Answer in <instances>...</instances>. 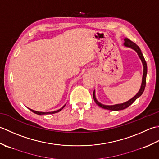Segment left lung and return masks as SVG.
<instances>
[{"label": "left lung", "instance_id": "left-lung-1", "mask_svg": "<svg viewBox=\"0 0 159 159\" xmlns=\"http://www.w3.org/2000/svg\"><path fill=\"white\" fill-rule=\"evenodd\" d=\"M124 46L126 47H129L131 48L132 49L134 50L137 53L138 56L140 58L142 64H143V77H142V82H141V88L139 89V92L136 94V95L133 97V98H131L130 99H129L128 101L125 102L124 103H118V104H115V105H104L102 104L100 102H99L98 100L96 99L95 97V90H94L93 92V99L95 100V103L98 104L99 106L101 107L102 108H104L106 110H110V111H121V110H124L126 108H128V106H130L132 103H133L136 99L139 98L142 94H143L144 90H145V84H146V76H147V70H148V68H147V64L146 61L145 60V58L143 56V54L141 53V51L140 49V48L139 47L133 42H132L130 40H129L128 38H124Z\"/></svg>", "mask_w": 159, "mask_h": 159}]
</instances>
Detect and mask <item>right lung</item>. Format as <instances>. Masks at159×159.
Segmentation results:
<instances>
[{"instance_id": "obj_1", "label": "right lung", "mask_w": 159, "mask_h": 159, "mask_svg": "<svg viewBox=\"0 0 159 159\" xmlns=\"http://www.w3.org/2000/svg\"><path fill=\"white\" fill-rule=\"evenodd\" d=\"M65 106H66V104L64 105V106L61 107V108L60 109L57 110V111H53V112H38V111H34V110L30 109V108H29V109H30L31 111H32V112H33L35 113V114L39 115H48V114H54V113H56V112H58L61 111V110H62V109L64 108V107Z\"/></svg>"}]
</instances>
